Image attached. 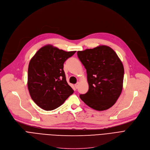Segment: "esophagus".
Wrapping results in <instances>:
<instances>
[{
  "label": "esophagus",
  "mask_w": 150,
  "mask_h": 150,
  "mask_svg": "<svg viewBox=\"0 0 150 150\" xmlns=\"http://www.w3.org/2000/svg\"><path fill=\"white\" fill-rule=\"evenodd\" d=\"M75 88L77 89V88H78V87H79V83H76V84H75Z\"/></svg>",
  "instance_id": "esophagus-1"
}]
</instances>
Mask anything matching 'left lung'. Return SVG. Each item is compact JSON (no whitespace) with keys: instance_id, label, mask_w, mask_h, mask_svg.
<instances>
[{"instance_id":"1","label":"left lung","mask_w":150,"mask_h":150,"mask_svg":"<svg viewBox=\"0 0 150 150\" xmlns=\"http://www.w3.org/2000/svg\"><path fill=\"white\" fill-rule=\"evenodd\" d=\"M87 71L88 91L80 95L81 100L98 111L112 107L123 87L124 69L116 53L109 46L101 45L77 52Z\"/></svg>"}]
</instances>
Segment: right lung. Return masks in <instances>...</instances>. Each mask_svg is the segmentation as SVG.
<instances>
[{
	"mask_svg": "<svg viewBox=\"0 0 150 150\" xmlns=\"http://www.w3.org/2000/svg\"><path fill=\"white\" fill-rule=\"evenodd\" d=\"M75 52L48 45L40 49L30 60L28 91L34 103L45 110L58 108L74 93L66 81L63 64Z\"/></svg>",
	"mask_w": 150,
	"mask_h": 150,
	"instance_id": "obj_1",
	"label": "right lung"
}]
</instances>
